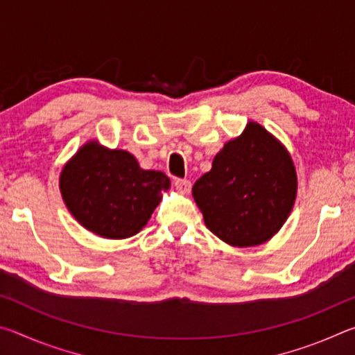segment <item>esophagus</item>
<instances>
[{
  "label": "esophagus",
  "mask_w": 355,
  "mask_h": 355,
  "mask_svg": "<svg viewBox=\"0 0 355 355\" xmlns=\"http://www.w3.org/2000/svg\"><path fill=\"white\" fill-rule=\"evenodd\" d=\"M175 188L182 192V194H188L191 191V182L186 178H175Z\"/></svg>",
  "instance_id": "obj_1"
}]
</instances>
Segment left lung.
<instances>
[{
    "label": "left lung",
    "mask_w": 355,
    "mask_h": 355,
    "mask_svg": "<svg viewBox=\"0 0 355 355\" xmlns=\"http://www.w3.org/2000/svg\"><path fill=\"white\" fill-rule=\"evenodd\" d=\"M296 191L291 156L261 125L250 122L214 156L211 171L192 186V197L216 236L250 248L280 230Z\"/></svg>",
    "instance_id": "1"
}]
</instances>
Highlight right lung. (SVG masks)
<instances>
[{
    "label": "right lung",
    "mask_w": 355,
    "mask_h": 355,
    "mask_svg": "<svg viewBox=\"0 0 355 355\" xmlns=\"http://www.w3.org/2000/svg\"><path fill=\"white\" fill-rule=\"evenodd\" d=\"M61 192L73 218L95 235L123 239L147 224L169 178L142 171L133 155L89 142L61 173Z\"/></svg>",
    "instance_id": "1"
}]
</instances>
